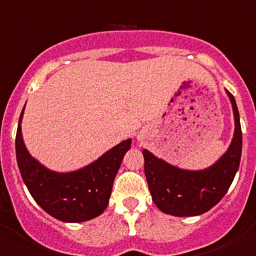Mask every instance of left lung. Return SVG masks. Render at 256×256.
<instances>
[{
    "label": "left lung",
    "instance_id": "obj_1",
    "mask_svg": "<svg viewBox=\"0 0 256 256\" xmlns=\"http://www.w3.org/2000/svg\"><path fill=\"white\" fill-rule=\"evenodd\" d=\"M230 97L234 118V133L227 151L209 168L187 170L178 168L144 148V176L155 205L165 214L195 216L216 206L227 194L241 160L242 132L234 97Z\"/></svg>",
    "mask_w": 256,
    "mask_h": 256
}]
</instances>
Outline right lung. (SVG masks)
<instances>
[{
  "instance_id": "1",
  "label": "right lung",
  "mask_w": 256,
  "mask_h": 256,
  "mask_svg": "<svg viewBox=\"0 0 256 256\" xmlns=\"http://www.w3.org/2000/svg\"><path fill=\"white\" fill-rule=\"evenodd\" d=\"M24 108L18 124L15 148L20 174L32 198L47 214L66 223H79L100 216L108 206L112 182L132 140H124L80 169L51 170L34 159L24 144L22 133Z\"/></svg>"
}]
</instances>
